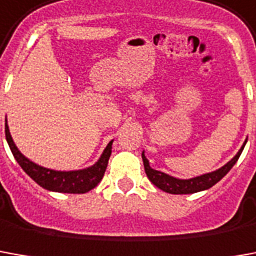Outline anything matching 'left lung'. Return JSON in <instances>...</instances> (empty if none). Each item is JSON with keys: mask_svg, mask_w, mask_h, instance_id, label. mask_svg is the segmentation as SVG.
Listing matches in <instances>:
<instances>
[{"mask_svg": "<svg viewBox=\"0 0 256 256\" xmlns=\"http://www.w3.org/2000/svg\"><path fill=\"white\" fill-rule=\"evenodd\" d=\"M246 144V140L241 146L238 152L236 154L226 165H223L222 168H219V169H216L214 172L204 173V174H200V176H196V178H173L170 174H168V173H164V172L155 170L150 165V160L144 155V151L141 154V158H142V162H144V169H146V178H150V182L154 186H156L158 188L165 191V192H169V194H194V192L208 190L212 186H215L218 182H220L222 178H224L228 172H230V169L236 165V162L240 158V155L242 152Z\"/></svg>", "mask_w": 256, "mask_h": 256, "instance_id": "obj_1", "label": "left lung"}]
</instances>
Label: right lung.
Here are the masks:
<instances>
[{
    "label": "right lung",
    "mask_w": 256,
    "mask_h": 256,
    "mask_svg": "<svg viewBox=\"0 0 256 256\" xmlns=\"http://www.w3.org/2000/svg\"><path fill=\"white\" fill-rule=\"evenodd\" d=\"M5 137L16 162L36 183L48 191L68 192V194H84L87 191L92 190L94 187H97V184L102 180L105 169L108 166V160L112 152V142H114V140L108 142V146H105L101 156L94 165L76 170H55L36 164L19 151V148L16 146L15 141L10 136L6 119H5Z\"/></svg>",
    "instance_id": "add662e5"
}]
</instances>
